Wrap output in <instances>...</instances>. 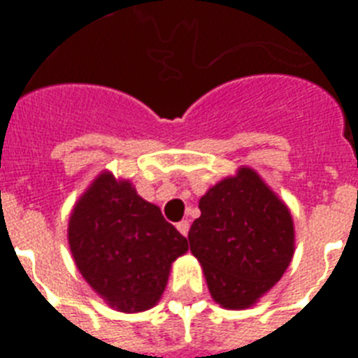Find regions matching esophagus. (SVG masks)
I'll use <instances>...</instances> for the list:
<instances>
[{
    "instance_id": "esophagus-1",
    "label": "esophagus",
    "mask_w": 358,
    "mask_h": 358,
    "mask_svg": "<svg viewBox=\"0 0 358 358\" xmlns=\"http://www.w3.org/2000/svg\"><path fill=\"white\" fill-rule=\"evenodd\" d=\"M176 229H178V232L182 236H187V232H189V221H180V223L176 224Z\"/></svg>"
}]
</instances>
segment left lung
<instances>
[{
  "label": "left lung",
  "instance_id": "8db88e82",
  "mask_svg": "<svg viewBox=\"0 0 358 358\" xmlns=\"http://www.w3.org/2000/svg\"><path fill=\"white\" fill-rule=\"evenodd\" d=\"M189 249L201 262L212 299L227 310L256 305L288 269L294 219L284 201L250 167H239L199 201Z\"/></svg>",
  "mask_w": 358,
  "mask_h": 358
}]
</instances>
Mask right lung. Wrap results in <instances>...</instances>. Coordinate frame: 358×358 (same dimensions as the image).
<instances>
[{
    "mask_svg": "<svg viewBox=\"0 0 358 358\" xmlns=\"http://www.w3.org/2000/svg\"><path fill=\"white\" fill-rule=\"evenodd\" d=\"M69 245L87 284L126 314L157 305L173 262L187 250V239L162 210L111 171L98 174L74 204Z\"/></svg>",
    "mask_w": 358,
    "mask_h": 358,
    "instance_id": "add662e5",
    "label": "right lung"
}]
</instances>
